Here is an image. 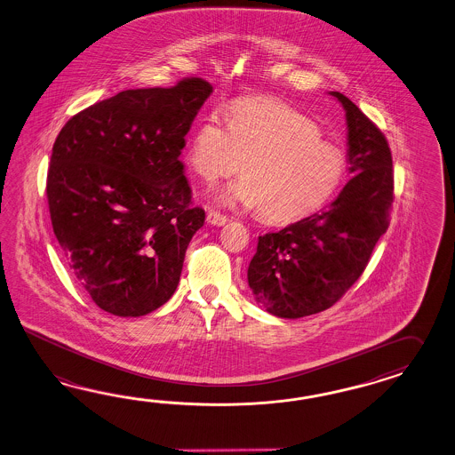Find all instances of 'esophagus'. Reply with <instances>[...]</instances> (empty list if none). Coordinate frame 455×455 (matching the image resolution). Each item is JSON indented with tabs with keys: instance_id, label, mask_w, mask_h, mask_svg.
I'll return each instance as SVG.
<instances>
[{
	"instance_id": "1",
	"label": "esophagus",
	"mask_w": 455,
	"mask_h": 455,
	"mask_svg": "<svg viewBox=\"0 0 455 455\" xmlns=\"http://www.w3.org/2000/svg\"><path fill=\"white\" fill-rule=\"evenodd\" d=\"M226 221H228V218H226L224 214H221V212L212 210L208 212V222L212 224V226H224Z\"/></svg>"
}]
</instances>
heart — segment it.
Returning a JSON list of instances; mask_svg holds the SVG:
<instances>
[{
  "label": "heart",
  "mask_w": 455,
  "mask_h": 455,
  "mask_svg": "<svg viewBox=\"0 0 455 455\" xmlns=\"http://www.w3.org/2000/svg\"><path fill=\"white\" fill-rule=\"evenodd\" d=\"M226 122L216 114L203 118L187 152L206 183L237 173L244 162L245 175L220 193L222 204L260 208L267 221H297L320 210L343 183V150L291 105L241 99L228 107Z\"/></svg>",
  "instance_id": "heart-1"
}]
</instances>
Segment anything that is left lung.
Returning <instances> with one entry per match:
<instances>
[{"label":"left lung","instance_id":"8db88e82","mask_svg":"<svg viewBox=\"0 0 455 455\" xmlns=\"http://www.w3.org/2000/svg\"><path fill=\"white\" fill-rule=\"evenodd\" d=\"M351 180L320 212L259 237L249 287L268 314L300 318L330 308L360 279L389 226L395 176L385 133L343 93Z\"/></svg>","mask_w":455,"mask_h":455}]
</instances>
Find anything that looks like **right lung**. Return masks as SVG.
Here are the masks:
<instances>
[{
  "label": "right lung",
  "mask_w": 455,
  "mask_h": 455,
  "mask_svg": "<svg viewBox=\"0 0 455 455\" xmlns=\"http://www.w3.org/2000/svg\"><path fill=\"white\" fill-rule=\"evenodd\" d=\"M211 92L201 77L130 89L59 132L46 183L52 229L70 274L108 314H150L175 293L204 224L180 155Z\"/></svg>",
  "instance_id": "add662e5"
}]
</instances>
